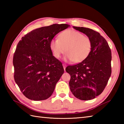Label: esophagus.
Returning <instances> with one entry per match:
<instances>
[{"label": "esophagus", "mask_w": 124, "mask_h": 124, "mask_svg": "<svg viewBox=\"0 0 124 124\" xmlns=\"http://www.w3.org/2000/svg\"><path fill=\"white\" fill-rule=\"evenodd\" d=\"M63 67L64 70V71H65V68H66V64H63Z\"/></svg>", "instance_id": "34e87169"}]
</instances>
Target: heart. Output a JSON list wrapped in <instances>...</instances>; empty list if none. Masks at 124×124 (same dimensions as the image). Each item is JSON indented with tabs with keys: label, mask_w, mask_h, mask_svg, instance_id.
I'll return each mask as SVG.
<instances>
[{
	"label": "heart",
	"mask_w": 124,
	"mask_h": 124,
	"mask_svg": "<svg viewBox=\"0 0 124 124\" xmlns=\"http://www.w3.org/2000/svg\"><path fill=\"white\" fill-rule=\"evenodd\" d=\"M49 47L55 57L60 58L66 51L65 61L79 63L90 54L92 43L88 37L77 31L67 30L60 34L59 39H52Z\"/></svg>",
	"instance_id": "1"
}]
</instances>
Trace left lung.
I'll return each mask as SVG.
<instances>
[{
  "label": "left lung",
  "instance_id": "1",
  "mask_svg": "<svg viewBox=\"0 0 124 124\" xmlns=\"http://www.w3.org/2000/svg\"><path fill=\"white\" fill-rule=\"evenodd\" d=\"M73 28L85 34L92 43L90 54L85 60L65 69L71 76V92L77 99L87 101L95 98L106 87L111 74V52L99 32L87 28Z\"/></svg>",
  "mask_w": 124,
  "mask_h": 124
}]
</instances>
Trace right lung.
Masks as SVG:
<instances>
[{"instance_id":"obj_1","label":"right lung","mask_w":124,"mask_h":124,"mask_svg":"<svg viewBox=\"0 0 124 124\" xmlns=\"http://www.w3.org/2000/svg\"><path fill=\"white\" fill-rule=\"evenodd\" d=\"M70 27L54 24L36 29L18 42L13 56L14 80L21 91L33 101L52 95L64 69L50 49V42L61 31Z\"/></svg>"}]
</instances>
